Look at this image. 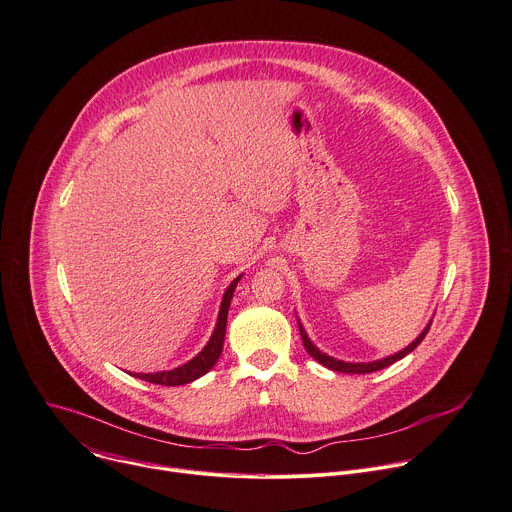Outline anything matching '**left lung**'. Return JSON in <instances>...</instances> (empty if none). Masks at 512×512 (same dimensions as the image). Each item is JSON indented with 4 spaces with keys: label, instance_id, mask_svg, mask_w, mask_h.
<instances>
[{
    "label": "left lung",
    "instance_id": "8db88e82",
    "mask_svg": "<svg viewBox=\"0 0 512 512\" xmlns=\"http://www.w3.org/2000/svg\"><path fill=\"white\" fill-rule=\"evenodd\" d=\"M433 321V319H431ZM431 321L427 323V327L413 339V342L405 348V350H401V352H396V354H392V356H386V358H382V360H374V362H344V360H337V358H333V356H327L325 352H321L311 339H309V335H307V331H305V327L301 325V321L297 319V323H299V331H301V337H303V344H305V350H307V354L311 356V358H315L321 366H325V368H329V370H333V372H344V374H368V372H376V370H382V368H386V366H390V364H394V362H399V360H403L407 354H411L423 339H425V335H427V331H429V327H431Z\"/></svg>",
    "mask_w": 512,
    "mask_h": 512
}]
</instances>
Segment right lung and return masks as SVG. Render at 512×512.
Listing matches in <instances>:
<instances>
[{"mask_svg": "<svg viewBox=\"0 0 512 512\" xmlns=\"http://www.w3.org/2000/svg\"><path fill=\"white\" fill-rule=\"evenodd\" d=\"M242 274L236 276L232 280V285L225 289L223 293V299H221V307H219V315H217V323H215V329L209 337V342L205 344V348L189 362H185L183 366L179 368H173V370H162V372H150V374H132L140 380H146V382H152V384H162V386H181V384H189L197 378H201L203 374H207L215 362L219 360L221 356V350H223V339H225V325H227V311H230V303H232V297H234V291L238 287Z\"/></svg>", "mask_w": 512, "mask_h": 512, "instance_id": "add662e5", "label": "right lung"}]
</instances>
